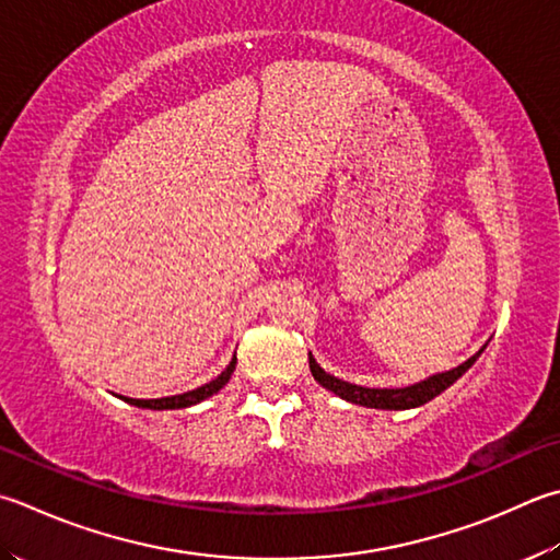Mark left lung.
<instances>
[{
    "instance_id": "8db88e82",
    "label": "left lung",
    "mask_w": 560,
    "mask_h": 560,
    "mask_svg": "<svg viewBox=\"0 0 560 560\" xmlns=\"http://www.w3.org/2000/svg\"><path fill=\"white\" fill-rule=\"evenodd\" d=\"M480 351L468 358L466 363H460L458 368H453L448 373H439L429 380H421L417 385H409V387H399V389H377V387H361V385H351V383H343V380L334 377L329 373H324L319 365L310 353V371L314 375V380L319 385H324L326 389H331L334 395H339L348 402L353 405H361V407H375V409H411V407H419V405H427L429 399H434L436 395L444 393L446 387H451L456 380L468 371V368L478 361Z\"/></svg>"
}]
</instances>
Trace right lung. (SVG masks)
Returning a JSON list of instances; mask_svg holds the SVG:
<instances>
[{"label": "right lung", "mask_w": 560, "mask_h": 560, "mask_svg": "<svg viewBox=\"0 0 560 560\" xmlns=\"http://www.w3.org/2000/svg\"><path fill=\"white\" fill-rule=\"evenodd\" d=\"M236 368V358H231V363L226 365V371L221 373L219 377H214L212 383H207L197 389H189L185 395H173V397H161V399H131V397H124L126 402L133 405V407H143V409H183V407H192L197 402H202V399L212 397L214 393H219L221 387L229 383L231 373H234Z\"/></svg>", "instance_id": "right-lung-1"}]
</instances>
